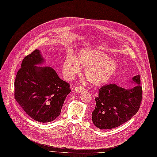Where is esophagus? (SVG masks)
Listing matches in <instances>:
<instances>
[{"instance_id": "obj_1", "label": "esophagus", "mask_w": 157, "mask_h": 157, "mask_svg": "<svg viewBox=\"0 0 157 157\" xmlns=\"http://www.w3.org/2000/svg\"><path fill=\"white\" fill-rule=\"evenodd\" d=\"M83 90H84V88L82 86H78L75 87V91H77V93H80Z\"/></svg>"}]
</instances>
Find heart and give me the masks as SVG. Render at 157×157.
<instances>
[{"instance_id": "b5f03b06", "label": "heart", "mask_w": 157, "mask_h": 157, "mask_svg": "<svg viewBox=\"0 0 157 157\" xmlns=\"http://www.w3.org/2000/svg\"><path fill=\"white\" fill-rule=\"evenodd\" d=\"M80 66L84 67V77L94 86L107 83L119 70L117 63L106 53L94 49H84L76 57L71 54L66 56L63 63L64 77L66 80L73 78L80 71Z\"/></svg>"}]
</instances>
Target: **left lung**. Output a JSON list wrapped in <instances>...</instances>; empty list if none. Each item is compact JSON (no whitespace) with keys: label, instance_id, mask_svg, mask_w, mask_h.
Instances as JSON below:
<instances>
[{"label":"left lung","instance_id":"1","mask_svg":"<svg viewBox=\"0 0 157 157\" xmlns=\"http://www.w3.org/2000/svg\"><path fill=\"white\" fill-rule=\"evenodd\" d=\"M132 82L135 86L130 88L110 84L99 89L92 113V120L97 128L101 130L116 128L137 113L143 100L139 75L133 77Z\"/></svg>","mask_w":157,"mask_h":157}]
</instances>
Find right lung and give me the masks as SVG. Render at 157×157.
<instances>
[{"instance_id":"right-lung-1","label":"right lung","mask_w":157,"mask_h":157,"mask_svg":"<svg viewBox=\"0 0 157 157\" xmlns=\"http://www.w3.org/2000/svg\"><path fill=\"white\" fill-rule=\"evenodd\" d=\"M43 61L38 50L24 58L14 80V94L28 116L35 121L48 123L60 114L71 89L54 69L36 66Z\"/></svg>"}]
</instances>
